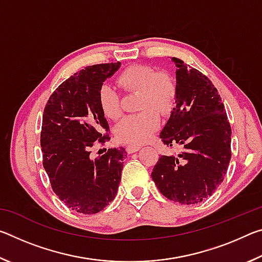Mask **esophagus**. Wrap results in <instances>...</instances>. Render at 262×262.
Returning a JSON list of instances; mask_svg holds the SVG:
<instances>
[{
  "mask_svg": "<svg viewBox=\"0 0 262 262\" xmlns=\"http://www.w3.org/2000/svg\"><path fill=\"white\" fill-rule=\"evenodd\" d=\"M127 151L128 154H133V152H136L139 151V150L141 149L140 145H127Z\"/></svg>",
  "mask_w": 262,
  "mask_h": 262,
  "instance_id": "34e87169",
  "label": "esophagus"
}]
</instances>
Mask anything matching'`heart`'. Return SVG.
Returning <instances> with one entry per match:
<instances>
[{"mask_svg":"<svg viewBox=\"0 0 262 262\" xmlns=\"http://www.w3.org/2000/svg\"><path fill=\"white\" fill-rule=\"evenodd\" d=\"M117 81L125 90L140 91L139 108L142 111L123 117L114 128L115 136L126 144L145 143L159 126L157 113L166 115L173 108L176 83L167 75L144 64H133L123 69ZM98 103L105 117L115 119L120 114L119 95L111 84L105 83L99 88Z\"/></svg>","mask_w":262,"mask_h":262,"instance_id":"heart-1","label":"heart"}]
</instances>
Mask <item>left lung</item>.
<instances>
[{
    "label": "left lung",
    "mask_w": 262,
    "mask_h": 262,
    "mask_svg": "<svg viewBox=\"0 0 262 262\" xmlns=\"http://www.w3.org/2000/svg\"><path fill=\"white\" fill-rule=\"evenodd\" d=\"M177 67L176 107L161 133L178 155L161 156L151 177L164 196L181 205L207 200L221 185L231 159V126L214 84L172 57Z\"/></svg>",
    "instance_id": "8db88e82"
}]
</instances>
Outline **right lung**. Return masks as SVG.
Wrapping results in <instances>:
<instances>
[{"label": "right lung", "instance_id": "1", "mask_svg": "<svg viewBox=\"0 0 262 262\" xmlns=\"http://www.w3.org/2000/svg\"><path fill=\"white\" fill-rule=\"evenodd\" d=\"M120 64L111 62L79 70L56 88L43 110V168L57 198L79 214L103 210L120 184L125 149L111 148L101 156L91 157L96 141L104 144L111 139L98 90Z\"/></svg>", "mask_w": 262, "mask_h": 262}]
</instances>
